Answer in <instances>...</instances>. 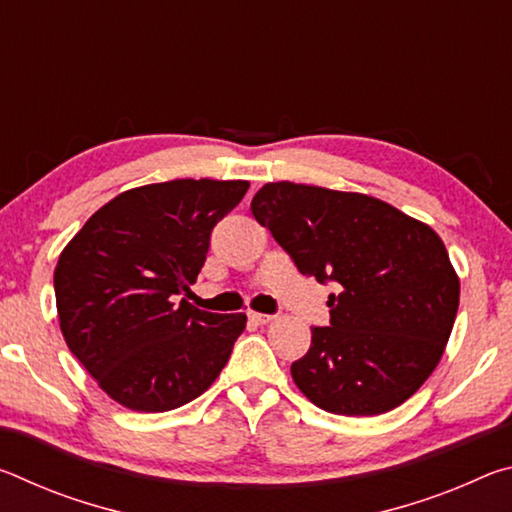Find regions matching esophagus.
<instances>
[{
	"label": "esophagus",
	"mask_w": 512,
	"mask_h": 512,
	"mask_svg": "<svg viewBox=\"0 0 512 512\" xmlns=\"http://www.w3.org/2000/svg\"><path fill=\"white\" fill-rule=\"evenodd\" d=\"M248 318L253 320V323H257V325H266V323H271V320H273L271 314H257V311H250Z\"/></svg>",
	"instance_id": "34e87169"
}]
</instances>
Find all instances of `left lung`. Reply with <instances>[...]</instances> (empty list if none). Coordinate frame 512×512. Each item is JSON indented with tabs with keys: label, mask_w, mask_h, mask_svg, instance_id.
Wrapping results in <instances>:
<instances>
[{
	"label": "left lung",
	"mask_w": 512,
	"mask_h": 512,
	"mask_svg": "<svg viewBox=\"0 0 512 512\" xmlns=\"http://www.w3.org/2000/svg\"><path fill=\"white\" fill-rule=\"evenodd\" d=\"M298 271L329 293V327L291 363L320 409L379 415L418 391L452 334L461 284L429 225L366 194L268 183L250 203Z\"/></svg>",
	"instance_id": "left-lung-1"
}]
</instances>
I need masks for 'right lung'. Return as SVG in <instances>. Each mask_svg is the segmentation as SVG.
<instances>
[{
  "label": "right lung",
  "mask_w": 512,
  "mask_h": 512,
  "mask_svg": "<svg viewBox=\"0 0 512 512\" xmlns=\"http://www.w3.org/2000/svg\"><path fill=\"white\" fill-rule=\"evenodd\" d=\"M246 180H169L112 198L60 253L56 307L67 348L112 400L178 409L205 393L246 329L178 296L205 264L214 225Z\"/></svg>",
  "instance_id": "1"
}]
</instances>
